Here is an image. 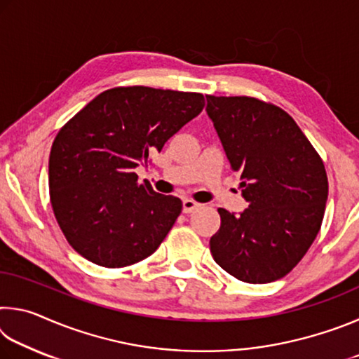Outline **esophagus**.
Instances as JSON below:
<instances>
[{"label": "esophagus", "instance_id": "esophagus-1", "mask_svg": "<svg viewBox=\"0 0 359 359\" xmlns=\"http://www.w3.org/2000/svg\"><path fill=\"white\" fill-rule=\"evenodd\" d=\"M201 208V204L194 203L193 199H184V205H182V209H184V214H191V212L198 210Z\"/></svg>", "mask_w": 359, "mask_h": 359}]
</instances>
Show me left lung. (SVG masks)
<instances>
[{
    "instance_id": "1",
    "label": "left lung",
    "mask_w": 359,
    "mask_h": 359,
    "mask_svg": "<svg viewBox=\"0 0 359 359\" xmlns=\"http://www.w3.org/2000/svg\"><path fill=\"white\" fill-rule=\"evenodd\" d=\"M231 169L241 174L248 208L218 209L210 238L215 263L247 283L287 276L317 238L323 222L325 165L299 126L280 107L248 96H205Z\"/></svg>"
}]
</instances>
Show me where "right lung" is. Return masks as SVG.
<instances>
[{
    "mask_svg": "<svg viewBox=\"0 0 359 359\" xmlns=\"http://www.w3.org/2000/svg\"><path fill=\"white\" fill-rule=\"evenodd\" d=\"M201 93L150 87L102 92L52 144L48 188L66 241L83 258L125 267L150 257L182 212L135 169L203 111Z\"/></svg>",
    "mask_w": 359,
    "mask_h": 359,
    "instance_id": "right-lung-1",
    "label": "right lung"
}]
</instances>
